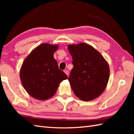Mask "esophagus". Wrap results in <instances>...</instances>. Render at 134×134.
Masks as SVG:
<instances>
[{
	"mask_svg": "<svg viewBox=\"0 0 134 134\" xmlns=\"http://www.w3.org/2000/svg\"><path fill=\"white\" fill-rule=\"evenodd\" d=\"M64 73L65 74H66L67 76L69 75V71H68L67 70H64Z\"/></svg>",
	"mask_w": 134,
	"mask_h": 134,
	"instance_id": "1",
	"label": "esophagus"
}]
</instances>
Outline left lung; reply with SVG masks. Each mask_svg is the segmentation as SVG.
<instances>
[{
  "instance_id": "obj_1",
  "label": "left lung",
  "mask_w": 134,
  "mask_h": 134,
  "mask_svg": "<svg viewBox=\"0 0 134 134\" xmlns=\"http://www.w3.org/2000/svg\"><path fill=\"white\" fill-rule=\"evenodd\" d=\"M67 47L74 65L69 78L74 93L85 101L97 98L106 89L109 78L108 62L97 50L85 42Z\"/></svg>"
}]
</instances>
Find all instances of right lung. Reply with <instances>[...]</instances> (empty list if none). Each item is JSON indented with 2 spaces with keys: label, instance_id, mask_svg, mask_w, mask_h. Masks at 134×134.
Returning <instances> with one entry per match:
<instances>
[{
  "label": "right lung",
  "instance_id": "right-lung-1",
  "mask_svg": "<svg viewBox=\"0 0 134 134\" xmlns=\"http://www.w3.org/2000/svg\"><path fill=\"white\" fill-rule=\"evenodd\" d=\"M59 45L41 44L25 59L20 70L22 84L26 92L39 100H46L55 94L60 83L67 76L59 69L53 54Z\"/></svg>",
  "mask_w": 134,
  "mask_h": 134
}]
</instances>
